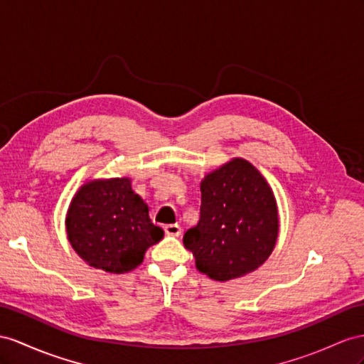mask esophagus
<instances>
[{"label": "esophagus", "mask_w": 364, "mask_h": 364, "mask_svg": "<svg viewBox=\"0 0 364 364\" xmlns=\"http://www.w3.org/2000/svg\"><path fill=\"white\" fill-rule=\"evenodd\" d=\"M164 232H166V235H169V237H178L181 234V228L178 225H167L164 228Z\"/></svg>", "instance_id": "34e87169"}]
</instances>
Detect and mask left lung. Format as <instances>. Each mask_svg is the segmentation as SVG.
<instances>
[{"label":"left lung","mask_w":364,"mask_h":364,"mask_svg":"<svg viewBox=\"0 0 364 364\" xmlns=\"http://www.w3.org/2000/svg\"><path fill=\"white\" fill-rule=\"evenodd\" d=\"M200 188V221L183 238L197 269L215 282L254 272L272 254L278 238L271 186L254 164L237 156L209 172Z\"/></svg>","instance_id":"8db88e82"}]
</instances>
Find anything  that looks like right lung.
I'll list each match as a JSON object with an SVG mask.
<instances>
[{"instance_id":"right-lung-1","label":"right lung","mask_w":364,"mask_h":364,"mask_svg":"<svg viewBox=\"0 0 364 364\" xmlns=\"http://www.w3.org/2000/svg\"><path fill=\"white\" fill-rule=\"evenodd\" d=\"M66 232L81 259L109 274L134 271L146 250L164 237L127 176L82 184L68 209Z\"/></svg>"}]
</instances>
